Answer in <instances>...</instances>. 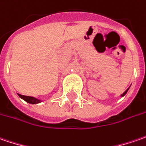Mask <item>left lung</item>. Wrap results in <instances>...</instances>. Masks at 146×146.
I'll return each mask as SVG.
<instances>
[{"label": "left lung", "instance_id": "8db88e82", "mask_svg": "<svg viewBox=\"0 0 146 146\" xmlns=\"http://www.w3.org/2000/svg\"><path fill=\"white\" fill-rule=\"evenodd\" d=\"M128 89H129V88H128ZM128 89H127V90H126V91H125V92H124L123 93V94L121 95V96H125V95L127 94V91H128Z\"/></svg>", "mask_w": 146, "mask_h": 146}]
</instances>
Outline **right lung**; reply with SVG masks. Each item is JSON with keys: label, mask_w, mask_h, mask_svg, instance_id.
<instances>
[{"label": "right lung", "mask_w": 146, "mask_h": 146, "mask_svg": "<svg viewBox=\"0 0 146 146\" xmlns=\"http://www.w3.org/2000/svg\"><path fill=\"white\" fill-rule=\"evenodd\" d=\"M19 95V96L23 100H24L26 102H28L29 104H33V105H34V104H38V103H40L41 100H38V99H36L34 97H32V96H23V95H20V94H18Z\"/></svg>", "instance_id": "obj_1"}]
</instances>
